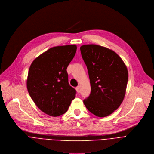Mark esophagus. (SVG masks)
<instances>
[{"mask_svg": "<svg viewBox=\"0 0 154 154\" xmlns=\"http://www.w3.org/2000/svg\"><path fill=\"white\" fill-rule=\"evenodd\" d=\"M76 90L78 93L79 94V92H80V86H77V87H76Z\"/></svg>", "mask_w": 154, "mask_h": 154, "instance_id": "1", "label": "esophagus"}]
</instances>
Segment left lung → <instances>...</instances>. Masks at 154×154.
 Wrapping results in <instances>:
<instances>
[{"mask_svg":"<svg viewBox=\"0 0 154 154\" xmlns=\"http://www.w3.org/2000/svg\"><path fill=\"white\" fill-rule=\"evenodd\" d=\"M87 66L91 92L83 102L87 110L99 117L112 113L124 100L128 72L121 58L113 50L90 44L80 47Z\"/></svg>","mask_w":154,"mask_h":154,"instance_id":"obj_1","label":"left lung"}]
</instances>
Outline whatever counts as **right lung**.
Returning a JSON list of instances; mask_svg holds the SVG:
<instances>
[{"label":"right lung","mask_w":154,"mask_h":154,"mask_svg":"<svg viewBox=\"0 0 154 154\" xmlns=\"http://www.w3.org/2000/svg\"><path fill=\"white\" fill-rule=\"evenodd\" d=\"M76 48L75 45L52 47L29 67L26 81L29 96L41 111L50 116L65 113L75 98L76 91L69 83L67 68Z\"/></svg>","instance_id":"obj_1"}]
</instances>
